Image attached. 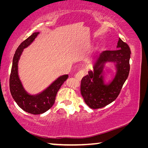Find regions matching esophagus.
Listing matches in <instances>:
<instances>
[{
  "instance_id": "1",
  "label": "esophagus",
  "mask_w": 148,
  "mask_h": 148,
  "mask_svg": "<svg viewBox=\"0 0 148 148\" xmlns=\"http://www.w3.org/2000/svg\"><path fill=\"white\" fill-rule=\"evenodd\" d=\"M85 73H86V72H85L84 70H82V71H79L76 75H75V77H76L77 79L81 80L82 79V77L84 76Z\"/></svg>"
}]
</instances>
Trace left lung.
I'll return each mask as SVG.
<instances>
[{
	"instance_id": "left-lung-1",
	"label": "left lung",
	"mask_w": 148,
	"mask_h": 148,
	"mask_svg": "<svg viewBox=\"0 0 148 148\" xmlns=\"http://www.w3.org/2000/svg\"><path fill=\"white\" fill-rule=\"evenodd\" d=\"M116 50L102 51L95 61L94 72L89 71V74L82 78L81 93L87 106L92 109L101 108L114 101L128 77L131 49L129 45L120 38ZM107 61L116 62L118 71L113 81L108 86L103 84L101 75Z\"/></svg>"
}]
</instances>
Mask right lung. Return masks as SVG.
<instances>
[{
	"label": "right lung",
	"mask_w": 148,
	"mask_h": 148,
	"mask_svg": "<svg viewBox=\"0 0 148 148\" xmlns=\"http://www.w3.org/2000/svg\"><path fill=\"white\" fill-rule=\"evenodd\" d=\"M38 34L39 32H34L17 47L10 76V90L14 101L22 110L34 115L43 114L51 108L56 101L57 92L69 77V75L61 76L44 92L36 96L29 95L25 91L17 74V63L23 49L28 46Z\"/></svg>",
	"instance_id": "right-lung-1"
}]
</instances>
